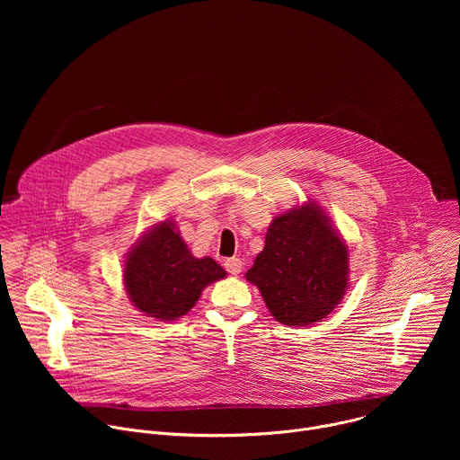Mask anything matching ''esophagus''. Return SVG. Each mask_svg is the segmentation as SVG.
<instances>
[{
    "mask_svg": "<svg viewBox=\"0 0 460 460\" xmlns=\"http://www.w3.org/2000/svg\"><path fill=\"white\" fill-rule=\"evenodd\" d=\"M224 268H226V271H227L229 275H238V273H242L243 264H242L240 258H227V260L224 261Z\"/></svg>",
    "mask_w": 460,
    "mask_h": 460,
    "instance_id": "esophagus-1",
    "label": "esophagus"
}]
</instances>
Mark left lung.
Masks as SVG:
<instances>
[{"label": "left lung", "instance_id": "1", "mask_svg": "<svg viewBox=\"0 0 460 460\" xmlns=\"http://www.w3.org/2000/svg\"><path fill=\"white\" fill-rule=\"evenodd\" d=\"M348 247L313 202L277 217L245 279L286 325H309L330 314L348 288Z\"/></svg>", "mask_w": 460, "mask_h": 460}]
</instances>
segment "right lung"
<instances>
[{
  "label": "right lung",
  "mask_w": 460,
  "mask_h": 460,
  "mask_svg": "<svg viewBox=\"0 0 460 460\" xmlns=\"http://www.w3.org/2000/svg\"><path fill=\"white\" fill-rule=\"evenodd\" d=\"M226 277L209 256L196 258L187 249L174 222L147 231L128 252L123 270L127 295L142 313L158 320L183 316L206 286Z\"/></svg>",
  "instance_id": "right-lung-1"
}]
</instances>
